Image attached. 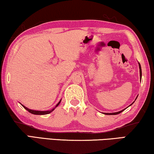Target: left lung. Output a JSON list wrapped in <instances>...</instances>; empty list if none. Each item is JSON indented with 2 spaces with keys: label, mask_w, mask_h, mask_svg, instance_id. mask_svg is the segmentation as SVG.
Wrapping results in <instances>:
<instances>
[{
  "label": "left lung",
  "mask_w": 154,
  "mask_h": 154,
  "mask_svg": "<svg viewBox=\"0 0 154 154\" xmlns=\"http://www.w3.org/2000/svg\"><path fill=\"white\" fill-rule=\"evenodd\" d=\"M138 65H139V69H140V81H141V79H142V69H141V66H140V63H139V62H138ZM137 96H138V95H137ZM137 97H136V100H135V101L136 100L137 97ZM135 101H134V102L132 103L131 104H130L129 106H131V105H132L133 104H134V103L135 102ZM126 109H127V108H126ZM126 109H123V110H122V111H118V112H115V113H104V115H117V114H119V113H122V112L125 111V110Z\"/></svg>",
  "instance_id": "1"
}]
</instances>
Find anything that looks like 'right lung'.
<instances>
[{"label": "right lung", "instance_id": "1", "mask_svg": "<svg viewBox=\"0 0 154 154\" xmlns=\"http://www.w3.org/2000/svg\"><path fill=\"white\" fill-rule=\"evenodd\" d=\"M61 101V100H60V101H59V102H58V104H57L56 105V106H55V107H54L53 109H52L50 110V111H36V110H32V109H28V108H27V107H26L25 106H23V105L20 104H20H21V105H22V106L23 107V108H25V109H26L27 111L29 112V113H31L32 114H34V115H46V114H49V113H51L52 111H53L55 109V108H56V107H57V106H59V104H60Z\"/></svg>", "mask_w": 154, "mask_h": 154}]
</instances>
